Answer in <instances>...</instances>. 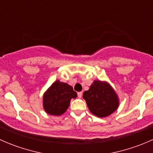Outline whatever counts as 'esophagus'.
I'll use <instances>...</instances> for the list:
<instances>
[{
    "label": "esophagus",
    "mask_w": 153,
    "mask_h": 153,
    "mask_svg": "<svg viewBox=\"0 0 153 153\" xmlns=\"http://www.w3.org/2000/svg\"><path fill=\"white\" fill-rule=\"evenodd\" d=\"M78 97L79 98H81L82 97V92H78Z\"/></svg>",
    "instance_id": "34e87169"
}]
</instances>
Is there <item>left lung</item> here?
<instances>
[{"label": "left lung", "instance_id": "8db88e82", "mask_svg": "<svg viewBox=\"0 0 153 153\" xmlns=\"http://www.w3.org/2000/svg\"><path fill=\"white\" fill-rule=\"evenodd\" d=\"M89 111L95 116L105 118L113 113L119 106L116 92L109 83L94 81L87 91L83 94Z\"/></svg>", "mask_w": 153, "mask_h": 153}]
</instances>
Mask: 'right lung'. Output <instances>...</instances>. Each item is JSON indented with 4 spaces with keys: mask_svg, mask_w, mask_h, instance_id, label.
I'll use <instances>...</instances> for the list:
<instances>
[{
    "mask_svg": "<svg viewBox=\"0 0 153 153\" xmlns=\"http://www.w3.org/2000/svg\"><path fill=\"white\" fill-rule=\"evenodd\" d=\"M77 97L76 92L67 83L56 81L44 94L43 106L47 113L51 115H61L67 111L72 98Z\"/></svg>",
    "mask_w": 153,
    "mask_h": 153,
    "instance_id": "add662e5",
    "label": "right lung"
}]
</instances>
